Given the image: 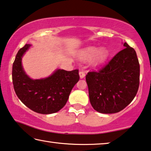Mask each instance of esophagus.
<instances>
[{
    "instance_id": "esophagus-1",
    "label": "esophagus",
    "mask_w": 151,
    "mask_h": 151,
    "mask_svg": "<svg viewBox=\"0 0 151 151\" xmlns=\"http://www.w3.org/2000/svg\"><path fill=\"white\" fill-rule=\"evenodd\" d=\"M79 75H80V78H81V79H82V78H83L85 77V72L84 71H80V72H79Z\"/></svg>"
}]
</instances>
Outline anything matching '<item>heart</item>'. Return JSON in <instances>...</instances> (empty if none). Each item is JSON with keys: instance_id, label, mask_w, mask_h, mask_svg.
Wrapping results in <instances>:
<instances>
[{"instance_id": "1", "label": "heart", "mask_w": 151, "mask_h": 151, "mask_svg": "<svg viewBox=\"0 0 151 151\" xmlns=\"http://www.w3.org/2000/svg\"><path fill=\"white\" fill-rule=\"evenodd\" d=\"M80 57L83 61H89L92 59V65L98 66L103 64L107 59L109 50L105 47L98 48L95 46H88L80 52Z\"/></svg>"}]
</instances>
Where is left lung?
<instances>
[{
  "label": "left lung",
  "mask_w": 151,
  "mask_h": 151,
  "mask_svg": "<svg viewBox=\"0 0 151 151\" xmlns=\"http://www.w3.org/2000/svg\"><path fill=\"white\" fill-rule=\"evenodd\" d=\"M124 46V49L105 67L86 76L90 102L99 113L119 112L133 101L138 92L140 65L137 55L126 42Z\"/></svg>",
  "instance_id": "obj_1"
}]
</instances>
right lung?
Listing matches in <instances>:
<instances>
[{
  "label": "right lung",
  "instance_id": "add662e5",
  "mask_svg": "<svg viewBox=\"0 0 151 151\" xmlns=\"http://www.w3.org/2000/svg\"><path fill=\"white\" fill-rule=\"evenodd\" d=\"M32 45L19 49L13 65L12 78L15 93L30 109L41 114H51L61 110L80 79L78 69L68 71L57 69L51 75L32 79L25 73L22 58Z\"/></svg>",
  "mask_w": 151,
  "mask_h": 151
}]
</instances>
